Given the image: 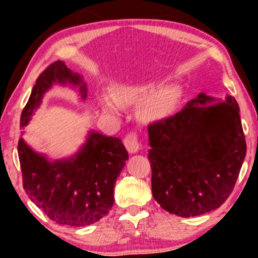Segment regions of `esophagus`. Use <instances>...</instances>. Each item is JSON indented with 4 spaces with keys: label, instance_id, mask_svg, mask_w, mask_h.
I'll list each match as a JSON object with an SVG mask.
<instances>
[{
    "label": "esophagus",
    "instance_id": "obj_1",
    "mask_svg": "<svg viewBox=\"0 0 258 258\" xmlns=\"http://www.w3.org/2000/svg\"><path fill=\"white\" fill-rule=\"evenodd\" d=\"M123 144H125L127 152L130 154L138 153L139 149H141V144H139L136 133H130V135H127L125 139H123Z\"/></svg>",
    "mask_w": 258,
    "mask_h": 258
}]
</instances>
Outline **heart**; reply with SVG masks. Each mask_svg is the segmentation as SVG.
Segmentation results:
<instances>
[{
    "label": "heart",
    "instance_id": "obj_1",
    "mask_svg": "<svg viewBox=\"0 0 258 258\" xmlns=\"http://www.w3.org/2000/svg\"><path fill=\"white\" fill-rule=\"evenodd\" d=\"M178 103V90L173 85H160L158 80L125 82L112 87L110 96H102L103 111L120 114L121 109L137 104L136 116L144 125L162 122L172 115Z\"/></svg>",
    "mask_w": 258,
    "mask_h": 258
}]
</instances>
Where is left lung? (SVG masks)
Here are the masks:
<instances>
[{"mask_svg":"<svg viewBox=\"0 0 258 258\" xmlns=\"http://www.w3.org/2000/svg\"><path fill=\"white\" fill-rule=\"evenodd\" d=\"M148 135L152 191L162 209L194 217L228 199L246 155L234 97L199 93L176 115L148 127Z\"/></svg>","mask_w":258,"mask_h":258,"instance_id":"1","label":"left lung"}]
</instances>
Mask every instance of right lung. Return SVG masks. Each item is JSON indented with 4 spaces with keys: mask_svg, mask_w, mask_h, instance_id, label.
Listing matches in <instances>:
<instances>
[{
    "mask_svg": "<svg viewBox=\"0 0 258 258\" xmlns=\"http://www.w3.org/2000/svg\"><path fill=\"white\" fill-rule=\"evenodd\" d=\"M57 84L69 85L82 100L87 98L84 76L72 72L64 61H54L37 78L20 116V127L30 122L44 93ZM18 155L23 186L32 203L52 221L72 227L90 226L110 211L115 182L128 160L120 138L106 137L93 130L69 158L49 159L32 149L23 137L18 143Z\"/></svg>",
    "mask_w": 258,
    "mask_h": 258,
    "instance_id": "right-lung-1",
    "label": "right lung"
}]
</instances>
